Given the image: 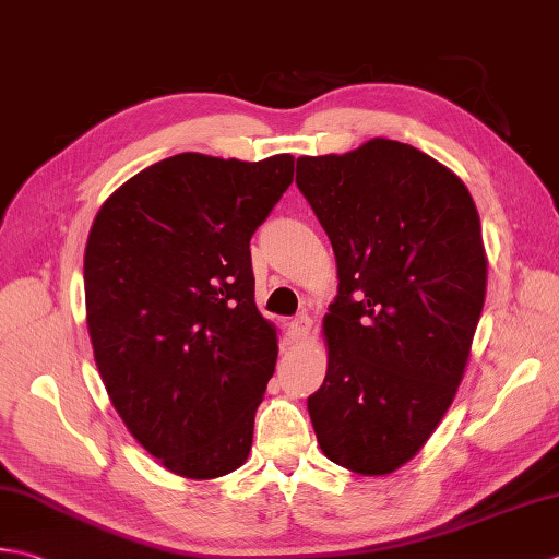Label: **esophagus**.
I'll list each match as a JSON object with an SVG mask.
<instances>
[{
	"instance_id": "esophagus-1",
	"label": "esophagus",
	"mask_w": 559,
	"mask_h": 559,
	"mask_svg": "<svg viewBox=\"0 0 559 559\" xmlns=\"http://www.w3.org/2000/svg\"><path fill=\"white\" fill-rule=\"evenodd\" d=\"M310 330H312L310 314L300 312L298 317H293L290 324H288V338H290V342H302V338L310 334Z\"/></svg>"
}]
</instances>
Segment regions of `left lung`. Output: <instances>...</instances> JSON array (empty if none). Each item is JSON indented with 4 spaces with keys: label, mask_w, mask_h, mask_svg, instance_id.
Returning a JSON list of instances; mask_svg holds the SVG:
<instances>
[{
    "label": "left lung",
    "mask_w": 559,
    "mask_h": 559,
    "mask_svg": "<svg viewBox=\"0 0 559 559\" xmlns=\"http://www.w3.org/2000/svg\"><path fill=\"white\" fill-rule=\"evenodd\" d=\"M295 183L338 269L326 378L308 397L317 443L336 465L388 475L429 441L463 380L487 286L477 207L451 169L382 138L298 157Z\"/></svg>",
    "instance_id": "left-lung-1"
}]
</instances>
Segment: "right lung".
Listing matches in <instances>:
<instances>
[{"label":"right lung","instance_id":"add662e5","mask_svg":"<svg viewBox=\"0 0 559 559\" xmlns=\"http://www.w3.org/2000/svg\"><path fill=\"white\" fill-rule=\"evenodd\" d=\"M293 162L183 152L126 181L92 225L96 368L128 431L181 477H223L251 451L278 344L254 305L249 242Z\"/></svg>","mask_w":559,"mask_h":559}]
</instances>
